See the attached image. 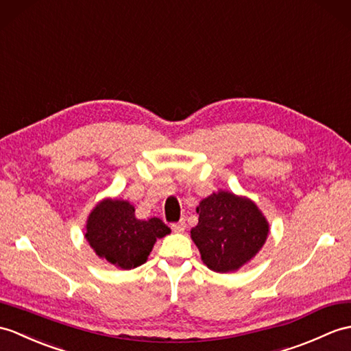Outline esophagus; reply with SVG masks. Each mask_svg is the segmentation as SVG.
<instances>
[{"instance_id":"obj_1","label":"esophagus","mask_w":351,"mask_h":351,"mask_svg":"<svg viewBox=\"0 0 351 351\" xmlns=\"http://www.w3.org/2000/svg\"><path fill=\"white\" fill-rule=\"evenodd\" d=\"M172 230L176 232V233L184 232L185 230V221H184V219H181V221H178V223H173L172 224Z\"/></svg>"}]
</instances>
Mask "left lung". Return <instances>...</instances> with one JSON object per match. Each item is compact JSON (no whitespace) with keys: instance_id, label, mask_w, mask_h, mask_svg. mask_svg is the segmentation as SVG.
<instances>
[{"instance_id":"obj_1","label":"left lung","mask_w":351,"mask_h":351,"mask_svg":"<svg viewBox=\"0 0 351 351\" xmlns=\"http://www.w3.org/2000/svg\"><path fill=\"white\" fill-rule=\"evenodd\" d=\"M199 224L191 229L203 263L215 272H232L263 247L269 226L248 199L219 191L197 206Z\"/></svg>"}]
</instances>
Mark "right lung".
<instances>
[{
	"label": "right lung",
	"mask_w": 351,
	"mask_h": 351,
	"mask_svg": "<svg viewBox=\"0 0 351 351\" xmlns=\"http://www.w3.org/2000/svg\"><path fill=\"white\" fill-rule=\"evenodd\" d=\"M169 233L160 218L138 219L128 202L106 199L89 215L85 236L101 258L121 269H133L145 263L156 241Z\"/></svg>",
	"instance_id": "right-lung-1"
}]
</instances>
